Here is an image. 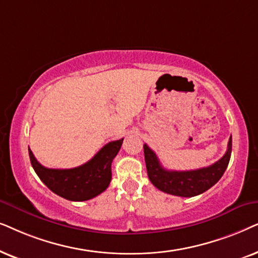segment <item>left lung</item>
Instances as JSON below:
<instances>
[{"label": "left lung", "instance_id": "obj_1", "mask_svg": "<svg viewBox=\"0 0 258 258\" xmlns=\"http://www.w3.org/2000/svg\"><path fill=\"white\" fill-rule=\"evenodd\" d=\"M232 139L230 137L228 150L218 161L208 167L191 171L165 170L159 163L156 153L149 146L144 145V154L149 178L160 191L179 197H194L203 194L221 179L228 167L231 157Z\"/></svg>", "mask_w": 258, "mask_h": 258}]
</instances>
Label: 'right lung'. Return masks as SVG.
<instances>
[{
  "mask_svg": "<svg viewBox=\"0 0 258 258\" xmlns=\"http://www.w3.org/2000/svg\"><path fill=\"white\" fill-rule=\"evenodd\" d=\"M122 139L102 147L87 163L74 169H48L35 159L29 149L30 163L43 184L60 197L82 202L97 197L108 187L112 179L111 165L122 145Z\"/></svg>",
  "mask_w": 258,
  "mask_h": 258,
  "instance_id": "obj_1",
  "label": "right lung"
}]
</instances>
